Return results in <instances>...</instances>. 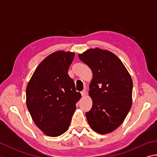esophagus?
<instances>
[{
	"label": "esophagus",
	"instance_id": "obj_1",
	"mask_svg": "<svg viewBox=\"0 0 157 157\" xmlns=\"http://www.w3.org/2000/svg\"><path fill=\"white\" fill-rule=\"evenodd\" d=\"M81 94H82V96H85V95H86V89H84L81 92Z\"/></svg>",
	"mask_w": 157,
	"mask_h": 157
}]
</instances>
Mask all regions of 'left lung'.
I'll return each instance as SVG.
<instances>
[{
  "label": "left lung",
  "mask_w": 157,
  "mask_h": 157,
  "mask_svg": "<svg viewBox=\"0 0 157 157\" xmlns=\"http://www.w3.org/2000/svg\"><path fill=\"white\" fill-rule=\"evenodd\" d=\"M78 57L93 71L89 85L93 106L86 113L88 124L101 135L113 132L132 106L131 76L118 57L108 51L90 49Z\"/></svg>",
  "instance_id": "1"
}]
</instances>
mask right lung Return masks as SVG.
Here are the masks:
<instances>
[{
  "label": "right lung",
  "mask_w": 157,
  "mask_h": 157,
  "mask_svg": "<svg viewBox=\"0 0 157 157\" xmlns=\"http://www.w3.org/2000/svg\"><path fill=\"white\" fill-rule=\"evenodd\" d=\"M74 56L69 51L51 53L36 68L27 84V108L34 123L47 136L66 132L81 98L68 74Z\"/></svg>",
  "instance_id": "1"
}]
</instances>
